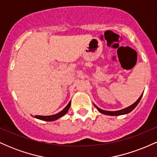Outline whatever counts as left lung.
<instances>
[{
	"mask_svg": "<svg viewBox=\"0 0 157 157\" xmlns=\"http://www.w3.org/2000/svg\"><path fill=\"white\" fill-rule=\"evenodd\" d=\"M142 94L141 95V96L140 97V98L138 99L137 100H136V102H134V104H132V105L128 106V107L125 108V109H123L122 110H120V111H104V110H102L100 109H99L98 107H97L96 105H94L95 107L97 108V110H98L99 111H100V113H104V114H106V115H110V116H118V115H122V114H126V113H130L132 110H134L135 109V107H136V105H138V103L140 102V100H141L142 98Z\"/></svg>",
	"mask_w": 157,
	"mask_h": 157,
	"instance_id": "8db88e82",
	"label": "left lung"
}]
</instances>
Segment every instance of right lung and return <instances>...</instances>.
Segmentation results:
<instances>
[{
  "label": "right lung",
  "instance_id": "right-lung-1",
  "mask_svg": "<svg viewBox=\"0 0 157 157\" xmlns=\"http://www.w3.org/2000/svg\"><path fill=\"white\" fill-rule=\"evenodd\" d=\"M70 105H71V102H68V105H66L62 111H60L59 113H56V114L51 115V116H35V117L39 119V120H44V121H55V120L60 118L61 117H63L68 112V109H69L70 108Z\"/></svg>",
  "mask_w": 157,
  "mask_h": 157
}]
</instances>
